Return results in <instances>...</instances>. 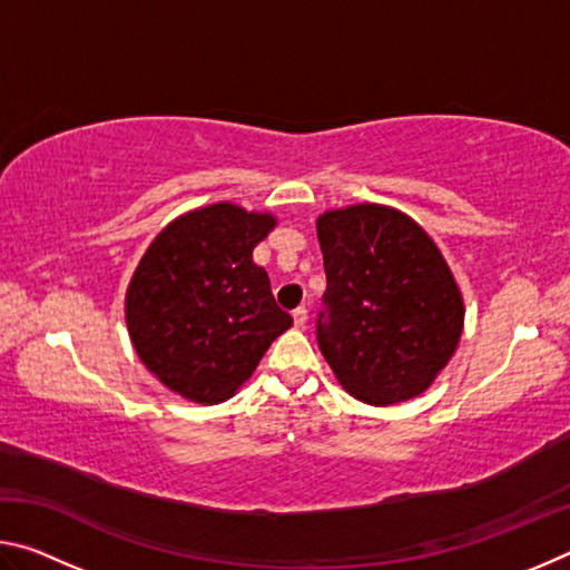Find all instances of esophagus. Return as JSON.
I'll return each mask as SVG.
<instances>
[{"instance_id":"esophagus-1","label":"esophagus","mask_w":570,"mask_h":570,"mask_svg":"<svg viewBox=\"0 0 570 570\" xmlns=\"http://www.w3.org/2000/svg\"><path fill=\"white\" fill-rule=\"evenodd\" d=\"M306 322H308V312H306V306H298L296 312H294V324L298 326V330H304Z\"/></svg>"}]
</instances>
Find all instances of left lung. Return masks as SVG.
<instances>
[{
  "label": "left lung",
  "mask_w": 570,
  "mask_h": 570,
  "mask_svg": "<svg viewBox=\"0 0 570 570\" xmlns=\"http://www.w3.org/2000/svg\"><path fill=\"white\" fill-rule=\"evenodd\" d=\"M316 236L326 272L316 342L334 377L374 407L420 397L465 322L442 250L417 220L380 204L324 210Z\"/></svg>",
  "instance_id": "1"
}]
</instances>
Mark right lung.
<instances>
[{"label": "right lung", "mask_w": 570, "mask_h": 570, "mask_svg": "<svg viewBox=\"0 0 570 570\" xmlns=\"http://www.w3.org/2000/svg\"><path fill=\"white\" fill-rule=\"evenodd\" d=\"M276 216L228 200L188 210L153 238L125 292V324L148 372L198 404L234 397L294 324L254 248Z\"/></svg>", "instance_id": "obj_1"}]
</instances>
